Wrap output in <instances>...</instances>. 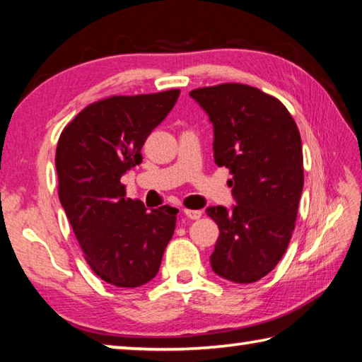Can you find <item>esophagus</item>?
<instances>
[{
  "instance_id": "esophagus-1",
  "label": "esophagus",
  "mask_w": 362,
  "mask_h": 362,
  "mask_svg": "<svg viewBox=\"0 0 362 362\" xmlns=\"http://www.w3.org/2000/svg\"><path fill=\"white\" fill-rule=\"evenodd\" d=\"M183 214H185V217L192 218V220H198L201 216H203V212L201 211H193V209H185L183 211Z\"/></svg>"
}]
</instances>
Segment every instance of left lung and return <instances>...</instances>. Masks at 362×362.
<instances>
[{
	"label": "left lung",
	"instance_id": "left-lung-1",
	"mask_svg": "<svg viewBox=\"0 0 362 362\" xmlns=\"http://www.w3.org/2000/svg\"><path fill=\"white\" fill-rule=\"evenodd\" d=\"M214 126V159L230 169L236 204L206 212L220 235L214 273L233 283L262 279L289 246L303 189L302 140L278 99L252 86L225 83L189 93Z\"/></svg>",
	"mask_w": 362,
	"mask_h": 362
}]
</instances>
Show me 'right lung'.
Instances as JSON below:
<instances>
[{"instance_id":"1","label":"right lung","mask_w":362,"mask_h":362,"mask_svg":"<svg viewBox=\"0 0 362 362\" xmlns=\"http://www.w3.org/2000/svg\"><path fill=\"white\" fill-rule=\"evenodd\" d=\"M179 94L108 97L86 107L60 134L59 199L88 265L112 286L139 287L155 278L174 235L179 209L148 211L126 198L121 177L142 163L146 137Z\"/></svg>"}]
</instances>
